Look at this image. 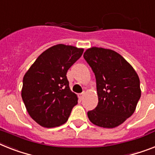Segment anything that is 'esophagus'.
Returning <instances> with one entry per match:
<instances>
[{"mask_svg":"<svg viewBox=\"0 0 155 155\" xmlns=\"http://www.w3.org/2000/svg\"><path fill=\"white\" fill-rule=\"evenodd\" d=\"M84 95H85V93L82 92V93H80V94H79V95H78V96H79V99H80V100H82V99H84Z\"/></svg>","mask_w":155,"mask_h":155,"instance_id":"obj_1","label":"esophagus"}]
</instances>
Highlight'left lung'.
<instances>
[{"label":"left lung","mask_w":155,"mask_h":155,"mask_svg":"<svg viewBox=\"0 0 155 155\" xmlns=\"http://www.w3.org/2000/svg\"><path fill=\"white\" fill-rule=\"evenodd\" d=\"M84 58L95 73L97 107L87 112L93 124L104 128L121 125L135 110L141 97L136 71L116 51L103 48L87 49Z\"/></svg>","instance_id":"8db88e82"}]
</instances>
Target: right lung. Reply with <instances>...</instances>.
<instances>
[{"label":"right lung","mask_w":155,"mask_h":155,"mask_svg":"<svg viewBox=\"0 0 155 155\" xmlns=\"http://www.w3.org/2000/svg\"><path fill=\"white\" fill-rule=\"evenodd\" d=\"M83 52V48L71 45H54L41 53L25 73L21 97L31 118L41 127L65 123L78 104L66 75Z\"/></svg>","instance_id":"right-lung-1"}]
</instances>
